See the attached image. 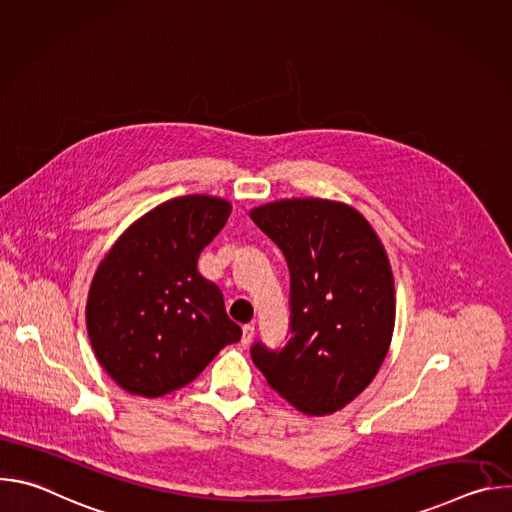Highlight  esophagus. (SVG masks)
Returning a JSON list of instances; mask_svg holds the SVG:
<instances>
[{"label": "esophagus", "instance_id": "obj_1", "mask_svg": "<svg viewBox=\"0 0 512 512\" xmlns=\"http://www.w3.org/2000/svg\"><path fill=\"white\" fill-rule=\"evenodd\" d=\"M253 336H255V326H253V324H245V326H243L241 342H243V344H249V342L253 340Z\"/></svg>", "mask_w": 512, "mask_h": 512}]
</instances>
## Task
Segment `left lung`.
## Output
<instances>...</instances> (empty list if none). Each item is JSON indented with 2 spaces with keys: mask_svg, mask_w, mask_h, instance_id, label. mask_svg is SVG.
Returning a JSON list of instances; mask_svg holds the SVG:
<instances>
[{
  "mask_svg": "<svg viewBox=\"0 0 512 512\" xmlns=\"http://www.w3.org/2000/svg\"><path fill=\"white\" fill-rule=\"evenodd\" d=\"M289 267L283 348L255 342L251 358L269 387L308 415H328L371 385L395 328V285L383 243L358 210L291 198L251 210Z\"/></svg>",
  "mask_w": 512,
  "mask_h": 512,
  "instance_id": "1",
  "label": "left lung"
}]
</instances>
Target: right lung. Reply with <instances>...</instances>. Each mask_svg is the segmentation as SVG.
Listing matches in <instances>:
<instances>
[{
    "instance_id": "add662e5",
    "label": "right lung",
    "mask_w": 512,
    "mask_h": 512,
    "mask_svg": "<svg viewBox=\"0 0 512 512\" xmlns=\"http://www.w3.org/2000/svg\"><path fill=\"white\" fill-rule=\"evenodd\" d=\"M229 214L223 198H172L137 218L97 267L87 300L89 340L127 393H172L241 340L221 289L196 269Z\"/></svg>"
}]
</instances>
